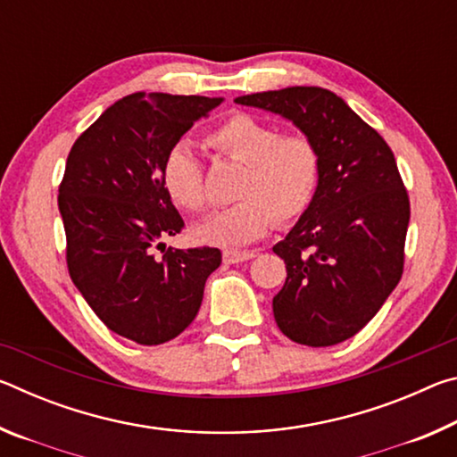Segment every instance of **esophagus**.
<instances>
[{"label":"esophagus","mask_w":457,"mask_h":457,"mask_svg":"<svg viewBox=\"0 0 457 457\" xmlns=\"http://www.w3.org/2000/svg\"><path fill=\"white\" fill-rule=\"evenodd\" d=\"M256 256V252H239V250H226L223 252V262L226 264H239V262L252 260Z\"/></svg>","instance_id":"obj_1"}]
</instances>
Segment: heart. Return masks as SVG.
I'll return each mask as SVG.
<instances>
[{"label": "heart", "instance_id": "1", "mask_svg": "<svg viewBox=\"0 0 457 457\" xmlns=\"http://www.w3.org/2000/svg\"><path fill=\"white\" fill-rule=\"evenodd\" d=\"M207 143L245 165L236 205L213 213L193 229L201 244L247 245L280 221H292L312 204L320 179V154L304 135H280L274 125L236 112L212 130ZM163 185L175 205L201 212L207 204L204 169L195 149L179 143L169 151Z\"/></svg>", "mask_w": 457, "mask_h": 457}]
</instances>
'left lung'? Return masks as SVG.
Segmentation results:
<instances>
[{
    "label": "left lung",
    "instance_id": "left-lung-1",
    "mask_svg": "<svg viewBox=\"0 0 457 457\" xmlns=\"http://www.w3.org/2000/svg\"><path fill=\"white\" fill-rule=\"evenodd\" d=\"M234 103L290 120L319 149L312 204L272 247L286 264L272 311L294 343H343L373 319L403 274L409 199L395 157L381 135L327 88L288 87Z\"/></svg>",
    "mask_w": 457,
    "mask_h": 457
}]
</instances>
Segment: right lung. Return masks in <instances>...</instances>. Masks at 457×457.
I'll list each match as a JSON object with an SVG mask.
<instances>
[{
    "label": "right lung",
    "mask_w": 457,
    "mask_h": 457,
    "mask_svg": "<svg viewBox=\"0 0 457 457\" xmlns=\"http://www.w3.org/2000/svg\"><path fill=\"white\" fill-rule=\"evenodd\" d=\"M221 96L137 92L108 106L74 143L60 185L68 272L108 328L138 345H161L189 327L218 247L169 250L183 220L163 185L181 137ZM163 252V250H161Z\"/></svg>",
    "instance_id": "add662e5"
}]
</instances>
